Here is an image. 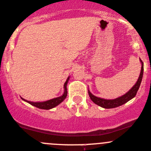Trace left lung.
<instances>
[{
    "mask_svg": "<svg viewBox=\"0 0 151 151\" xmlns=\"http://www.w3.org/2000/svg\"><path fill=\"white\" fill-rule=\"evenodd\" d=\"M142 63V68H141V72H140L139 77L138 80H137V83L133 86L132 88L127 92L125 94L122 95L120 97H118L114 99H102V98L97 97L95 96L94 95L92 94L90 91H88L89 96H90L91 99L94 102L95 104L98 105L99 106L102 107L104 108H116L118 106L123 105V104L126 103L129 100L134 97L137 94V91H138L139 88L140 84H141L142 80V76H143V71H144V66H143V63L142 61L140 60Z\"/></svg>",
    "mask_w": 151,
    "mask_h": 151,
    "instance_id": "1",
    "label": "left lung"
}]
</instances>
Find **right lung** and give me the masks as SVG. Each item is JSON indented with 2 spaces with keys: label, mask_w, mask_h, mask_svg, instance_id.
<instances>
[{
  "label": "right lung",
  "mask_w": 151,
  "mask_h": 151,
  "mask_svg": "<svg viewBox=\"0 0 151 151\" xmlns=\"http://www.w3.org/2000/svg\"><path fill=\"white\" fill-rule=\"evenodd\" d=\"M68 80H69V77L67 79V80L65 81V84H64V89H65L64 93L61 96H59V97L54 98V99H49V100L46 101V102H29V101L26 100V99H23V98H22V99H23L24 101H26V102H29V103L31 104L32 105H34V106L37 107V108H40V109L49 110V109H51V108H55V107H56L57 105H59L60 103H61V102H62L65 99V98H66L67 93H68V92H67L66 86H67V83H68Z\"/></svg>",
  "instance_id": "add662e5"
}]
</instances>
